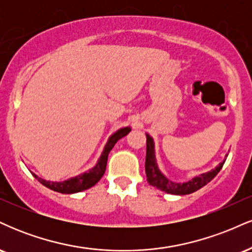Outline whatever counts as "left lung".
I'll list each match as a JSON object with an SVG mask.
<instances>
[{
  "instance_id": "left-lung-1",
  "label": "left lung",
  "mask_w": 252,
  "mask_h": 252,
  "mask_svg": "<svg viewBox=\"0 0 252 252\" xmlns=\"http://www.w3.org/2000/svg\"><path fill=\"white\" fill-rule=\"evenodd\" d=\"M147 136V154H146V175L147 181L149 182L152 186L156 189L163 190V192L169 193V194L175 195H185L190 194V193L195 192V190L200 189L205 185H207L212 180L215 176L218 174L219 170L221 169L222 164L225 163V160L221 161L216 168L211 169L210 172L202 173L200 175H196L192 180L186 182H174L169 179L166 178V175L161 172L158 168V164L156 162V155H155V143L153 137L149 134ZM227 156V155H226Z\"/></svg>"
}]
</instances>
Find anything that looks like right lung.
<instances>
[{
  "label": "right lung",
  "mask_w": 252,
  "mask_h": 252,
  "mask_svg": "<svg viewBox=\"0 0 252 252\" xmlns=\"http://www.w3.org/2000/svg\"><path fill=\"white\" fill-rule=\"evenodd\" d=\"M130 131H131V128H130V126H124V128L118 129L116 132H114V134L110 136L108 142H106L105 147H104L102 154H100L99 158H98L96 166L92 167L91 169L83 173V174L67 179V180L65 181L45 180V179L39 178V176L34 174V173H32V174H33L34 178L37 179V181H39L40 184H42L45 187L54 190V192L63 193V194H73V193L83 192V190L91 189L92 186H94V185L102 179L104 173H105L109 153L111 152L112 148H114V146L116 144L117 141L121 140V138L124 137L126 135H128Z\"/></svg>",
  "instance_id": "obj_1"
}]
</instances>
